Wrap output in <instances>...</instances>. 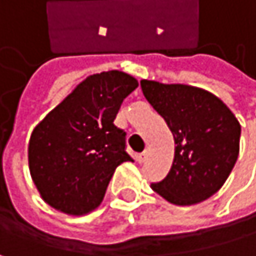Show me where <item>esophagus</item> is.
I'll use <instances>...</instances> for the list:
<instances>
[{"mask_svg":"<svg viewBox=\"0 0 256 256\" xmlns=\"http://www.w3.org/2000/svg\"><path fill=\"white\" fill-rule=\"evenodd\" d=\"M148 160V150H144V152H142V154H138L137 155V162L140 163V164H143L144 162Z\"/></svg>","mask_w":256,"mask_h":256,"instance_id":"1","label":"esophagus"}]
</instances>
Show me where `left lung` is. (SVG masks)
Segmentation results:
<instances>
[{
  "label": "left lung",
  "mask_w": 256,
  "mask_h": 256,
  "mask_svg": "<svg viewBox=\"0 0 256 256\" xmlns=\"http://www.w3.org/2000/svg\"><path fill=\"white\" fill-rule=\"evenodd\" d=\"M140 86L175 140L168 176L150 188L181 206L211 198L225 184L238 158L240 122L225 102L205 88L150 80H142Z\"/></svg>",
  "instance_id": "1"
}]
</instances>
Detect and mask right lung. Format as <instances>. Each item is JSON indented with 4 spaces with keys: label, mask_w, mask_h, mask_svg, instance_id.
<instances>
[{
    "label": "right lung",
    "mask_w": 256,
    "mask_h": 256,
    "mask_svg": "<svg viewBox=\"0 0 256 256\" xmlns=\"http://www.w3.org/2000/svg\"><path fill=\"white\" fill-rule=\"evenodd\" d=\"M138 81L122 70L88 75L33 130L28 168L40 198L68 216L96 210L116 168L132 158L113 122Z\"/></svg>",
    "instance_id": "1"
}]
</instances>
